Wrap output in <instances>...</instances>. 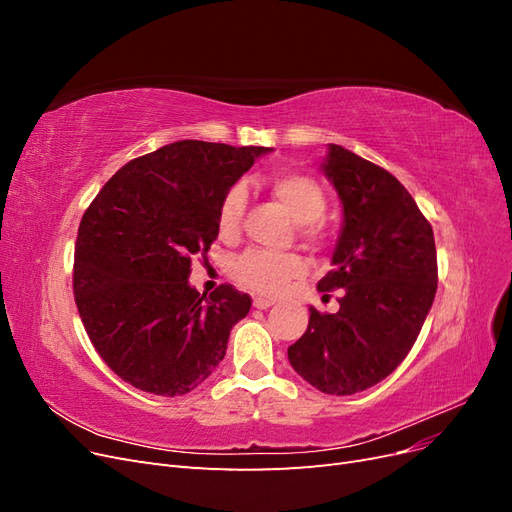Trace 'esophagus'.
<instances>
[{
    "label": "esophagus",
    "mask_w": 512,
    "mask_h": 512,
    "mask_svg": "<svg viewBox=\"0 0 512 512\" xmlns=\"http://www.w3.org/2000/svg\"><path fill=\"white\" fill-rule=\"evenodd\" d=\"M275 301L273 299H267V297H256L254 299V307H258V309H267V307H271Z\"/></svg>",
    "instance_id": "obj_1"
}]
</instances>
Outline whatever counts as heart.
Masks as SVG:
<instances>
[{
	"label": "heart",
	"instance_id": "obj_1",
	"mask_svg": "<svg viewBox=\"0 0 512 512\" xmlns=\"http://www.w3.org/2000/svg\"><path fill=\"white\" fill-rule=\"evenodd\" d=\"M269 190L288 209L294 222L305 224V235H316V222L322 220L324 211H327V194H324L322 185L316 179L284 170V173H275L269 177ZM245 205L247 192L241 183H235L226 190L218 209V228L222 237L237 235ZM303 269V260L294 254L250 250L235 260L232 275L256 292L277 294L288 280L301 275Z\"/></svg>",
	"mask_w": 512,
	"mask_h": 512
}]
</instances>
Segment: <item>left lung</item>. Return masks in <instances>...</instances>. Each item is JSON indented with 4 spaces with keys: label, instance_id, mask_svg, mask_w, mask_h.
Listing matches in <instances>:
<instances>
[{
    "label": "left lung",
    "instance_id": "obj_1",
    "mask_svg": "<svg viewBox=\"0 0 512 512\" xmlns=\"http://www.w3.org/2000/svg\"><path fill=\"white\" fill-rule=\"evenodd\" d=\"M320 168L342 200V230L318 290L344 294L337 314L309 307L288 361L318 391L354 395L393 374L414 346L438 288L436 243L389 170L333 143Z\"/></svg>",
    "mask_w": 512,
    "mask_h": 512
}]
</instances>
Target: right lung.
<instances>
[{
  "label": "right lung",
  "mask_w": 512,
  "mask_h": 512,
  "mask_svg": "<svg viewBox=\"0 0 512 512\" xmlns=\"http://www.w3.org/2000/svg\"><path fill=\"white\" fill-rule=\"evenodd\" d=\"M271 147L177 141L128 162L85 211L74 299L104 363L145 393L177 397L205 382L252 307L228 284L190 286L192 258L218 239L228 188Z\"/></svg>",
  "instance_id": "1"
}]
</instances>
